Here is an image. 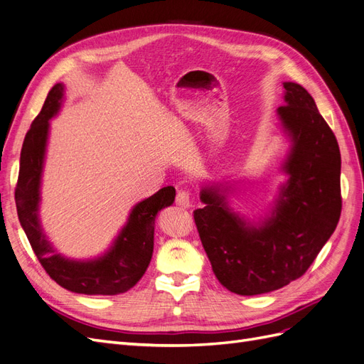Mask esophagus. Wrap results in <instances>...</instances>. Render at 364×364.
<instances>
[{
  "label": "esophagus",
  "instance_id": "obj_1",
  "mask_svg": "<svg viewBox=\"0 0 364 364\" xmlns=\"http://www.w3.org/2000/svg\"><path fill=\"white\" fill-rule=\"evenodd\" d=\"M176 205L181 208H190L191 206V196L188 191H179L176 196Z\"/></svg>",
  "mask_w": 364,
  "mask_h": 364
}]
</instances>
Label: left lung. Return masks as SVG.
<instances>
[{"mask_svg":"<svg viewBox=\"0 0 364 364\" xmlns=\"http://www.w3.org/2000/svg\"><path fill=\"white\" fill-rule=\"evenodd\" d=\"M278 107L290 150L270 214L249 222L228 203V183L205 185L194 211L203 249L220 284L241 296L282 289L301 278L333 235L341 213L340 150L313 97L284 82Z\"/></svg>","mask_w":364,"mask_h":364,"instance_id":"8db88e82","label":"left lung"}]
</instances>
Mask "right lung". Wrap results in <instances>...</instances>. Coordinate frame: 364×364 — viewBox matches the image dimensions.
Returning a JSON list of instances; mask_svg holds the SVG:
<instances>
[{
	"label": "right lung",
	"mask_w": 364,
	"mask_h": 364,
	"mask_svg": "<svg viewBox=\"0 0 364 364\" xmlns=\"http://www.w3.org/2000/svg\"><path fill=\"white\" fill-rule=\"evenodd\" d=\"M63 97L65 85L56 83L24 138L15 190L19 223L42 267L60 287L80 294L124 293L134 287L149 267L155 218L161 209L173 205L176 190L165 186L132 208L126 225L103 255L92 259H71L60 255L43 232L39 203L50 119L60 111Z\"/></svg>",
	"instance_id": "obj_1"
}]
</instances>
